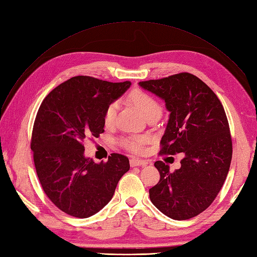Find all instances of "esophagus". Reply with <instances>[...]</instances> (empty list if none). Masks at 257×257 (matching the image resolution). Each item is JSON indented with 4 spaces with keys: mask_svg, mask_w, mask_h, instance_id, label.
Here are the masks:
<instances>
[{
    "mask_svg": "<svg viewBox=\"0 0 257 257\" xmlns=\"http://www.w3.org/2000/svg\"><path fill=\"white\" fill-rule=\"evenodd\" d=\"M130 164L132 168H135V166H145L147 165L148 162L146 160H142V159H131Z\"/></svg>",
    "mask_w": 257,
    "mask_h": 257,
    "instance_id": "obj_1",
    "label": "esophagus"
}]
</instances>
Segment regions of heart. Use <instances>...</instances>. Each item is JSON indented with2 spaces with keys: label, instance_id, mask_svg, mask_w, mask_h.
Returning <instances> with one entry per match:
<instances>
[{
  "label": "heart",
  "instance_id": "1",
  "mask_svg": "<svg viewBox=\"0 0 257 257\" xmlns=\"http://www.w3.org/2000/svg\"><path fill=\"white\" fill-rule=\"evenodd\" d=\"M128 100L140 110V111L145 115L148 116L152 113H161V107L159 105L158 100L149 95L148 93L143 92L141 89H134L128 95ZM117 111V102H112L107 107L105 114H103V122L107 126L112 125L115 115ZM148 138L145 136H132L123 140L122 144L125 148L133 152H141L145 144H147Z\"/></svg>",
  "mask_w": 257,
  "mask_h": 257
}]
</instances>
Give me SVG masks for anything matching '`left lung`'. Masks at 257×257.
Wrapping results in <instances>:
<instances>
[{
	"instance_id": "8db88e82",
	"label": "left lung",
	"mask_w": 257,
	"mask_h": 257,
	"mask_svg": "<svg viewBox=\"0 0 257 257\" xmlns=\"http://www.w3.org/2000/svg\"><path fill=\"white\" fill-rule=\"evenodd\" d=\"M138 84L161 98L170 112L161 154L184 152L173 173L164 162L155 163L160 180L149 189L151 202L175 220L195 217L216 198L230 168L232 144L223 105L203 81L187 72Z\"/></svg>"
}]
</instances>
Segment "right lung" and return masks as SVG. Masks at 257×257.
Returning a JSON list of instances; mask_svg holds the SVG:
<instances>
[{
	"label": "right lung",
	"instance_id": "add662e5",
	"mask_svg": "<svg viewBox=\"0 0 257 257\" xmlns=\"http://www.w3.org/2000/svg\"><path fill=\"white\" fill-rule=\"evenodd\" d=\"M131 82L111 83L78 75L61 83L41 103L34 121L31 150L41 186L59 210L86 218L112 199L130 170L125 156L112 154L106 163L84 156L83 142L103 133L107 107Z\"/></svg>",
	"mask_w": 257,
	"mask_h": 257
}]
</instances>
